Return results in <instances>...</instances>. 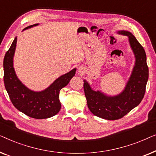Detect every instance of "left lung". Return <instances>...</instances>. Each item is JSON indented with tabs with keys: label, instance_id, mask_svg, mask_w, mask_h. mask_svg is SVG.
I'll return each mask as SVG.
<instances>
[{
	"label": "left lung",
	"instance_id": "left-lung-1",
	"mask_svg": "<svg viewBox=\"0 0 156 156\" xmlns=\"http://www.w3.org/2000/svg\"><path fill=\"white\" fill-rule=\"evenodd\" d=\"M119 33L129 37L136 57L135 66L123 92L115 97H108L99 91L92 90L84 80V90L88 108L94 115L106 120L122 118L137 106L144 99L148 80V67L144 48L129 32L121 31Z\"/></svg>",
	"mask_w": 156,
	"mask_h": 156
}]
</instances>
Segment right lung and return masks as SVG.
I'll list each match as a JSON object with an SVG mask.
<instances>
[{"instance_id":"add662e5","label":"right lung","mask_w":156,"mask_h":156,"mask_svg":"<svg viewBox=\"0 0 156 156\" xmlns=\"http://www.w3.org/2000/svg\"><path fill=\"white\" fill-rule=\"evenodd\" d=\"M37 25H30L24 30ZM16 42L17 37L6 52L3 59L4 84L10 101L17 109L31 118L42 119L55 116L61 108L59 91L74 76L76 69L57 79L45 90L39 92L30 90L18 80L13 68L12 59Z\"/></svg>"}]
</instances>
